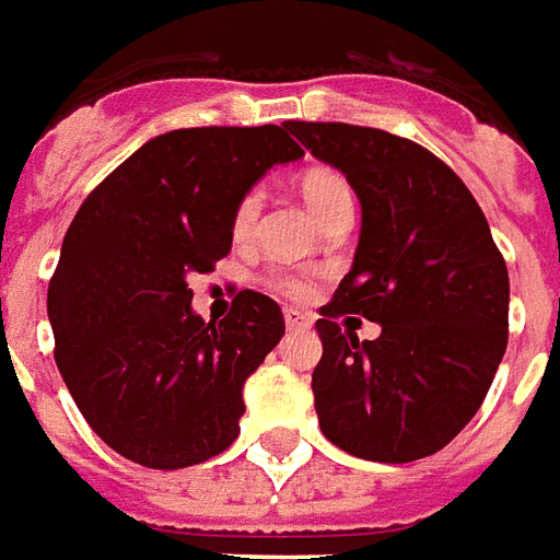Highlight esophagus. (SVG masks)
<instances>
[{"label": "esophagus", "instance_id": "1", "mask_svg": "<svg viewBox=\"0 0 560 560\" xmlns=\"http://www.w3.org/2000/svg\"><path fill=\"white\" fill-rule=\"evenodd\" d=\"M283 319H285V328L289 330H304L313 325V319H310L307 313H301V310H292V307L283 310Z\"/></svg>", "mask_w": 560, "mask_h": 560}]
</instances>
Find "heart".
Returning a JSON list of instances; mask_svg holds the SVG:
<instances>
[{
    "instance_id": "heart-1",
    "label": "heart",
    "mask_w": 560,
    "mask_h": 560,
    "mask_svg": "<svg viewBox=\"0 0 560 560\" xmlns=\"http://www.w3.org/2000/svg\"><path fill=\"white\" fill-rule=\"evenodd\" d=\"M301 196L304 202L313 208V214L325 220L330 211H337L342 206H352V187L342 178L337 170L330 166H313L307 173L301 175ZM259 208H262V190H247L241 196L238 206L232 211V235L244 241L253 232V223L259 218ZM275 289L289 298H307L310 283L301 275H275Z\"/></svg>"
}]
</instances>
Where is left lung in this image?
<instances>
[{
  "label": "left lung",
  "instance_id": "8db88e82",
  "mask_svg": "<svg viewBox=\"0 0 560 560\" xmlns=\"http://www.w3.org/2000/svg\"><path fill=\"white\" fill-rule=\"evenodd\" d=\"M361 202L352 271L316 322L313 397L325 439L373 463L442 451L487 397L508 349L510 280L463 178L418 142L342 121H285ZM383 325L361 343L332 322Z\"/></svg>",
  "mask_w": 560,
  "mask_h": 560
}]
</instances>
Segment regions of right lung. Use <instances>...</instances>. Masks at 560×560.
I'll list each match as a JSON object with an SVG mask.
<instances>
[{"instance_id": "obj_1", "label": "right lung", "mask_w": 560, "mask_h": 560, "mask_svg": "<svg viewBox=\"0 0 560 560\" xmlns=\"http://www.w3.org/2000/svg\"><path fill=\"white\" fill-rule=\"evenodd\" d=\"M304 158L285 125L182 128L149 140L85 196L47 289L56 366L116 453L175 471L238 439L244 382L285 334L244 289L196 316L187 277L232 247V211L271 166Z\"/></svg>"}]
</instances>
